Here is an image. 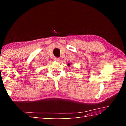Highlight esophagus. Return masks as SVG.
Listing matches in <instances>:
<instances>
[{
  "label": "esophagus",
  "instance_id": "obj_1",
  "mask_svg": "<svg viewBox=\"0 0 126 126\" xmlns=\"http://www.w3.org/2000/svg\"><path fill=\"white\" fill-rule=\"evenodd\" d=\"M53 61H56V62H59L60 61V59L59 58H57V57H55L53 58Z\"/></svg>",
  "mask_w": 126,
  "mask_h": 126
}]
</instances>
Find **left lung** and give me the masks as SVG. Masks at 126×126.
I'll use <instances>...</instances> for the list:
<instances>
[{"label":"left lung","instance_id":"left-lung-1","mask_svg":"<svg viewBox=\"0 0 126 126\" xmlns=\"http://www.w3.org/2000/svg\"><path fill=\"white\" fill-rule=\"evenodd\" d=\"M68 66H70V63H68Z\"/></svg>","mask_w":126,"mask_h":126}]
</instances>
